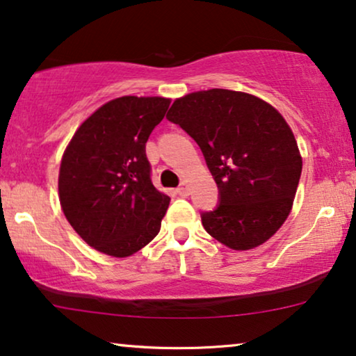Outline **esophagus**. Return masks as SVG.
Returning a JSON list of instances; mask_svg holds the SVG:
<instances>
[{
	"label": "esophagus",
	"instance_id": "34e87169",
	"mask_svg": "<svg viewBox=\"0 0 356 356\" xmlns=\"http://www.w3.org/2000/svg\"><path fill=\"white\" fill-rule=\"evenodd\" d=\"M177 193L181 197H188L189 196V184L188 183H181V186L177 188Z\"/></svg>",
	"mask_w": 356,
	"mask_h": 356
}]
</instances>
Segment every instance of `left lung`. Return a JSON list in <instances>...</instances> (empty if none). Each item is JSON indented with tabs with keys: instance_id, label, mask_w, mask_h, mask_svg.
<instances>
[{
	"instance_id": "8db88e82",
	"label": "left lung",
	"mask_w": 356,
	"mask_h": 356,
	"mask_svg": "<svg viewBox=\"0 0 356 356\" xmlns=\"http://www.w3.org/2000/svg\"><path fill=\"white\" fill-rule=\"evenodd\" d=\"M167 120L196 140L217 183L218 204L201 213L209 235L238 251L269 240L289 217L303 165L279 111L245 92L211 89L175 100Z\"/></svg>"
}]
</instances>
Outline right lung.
<instances>
[{
	"instance_id": "add662e5",
	"label": "right lung",
	"mask_w": 356,
	"mask_h": 356,
	"mask_svg": "<svg viewBox=\"0 0 356 356\" xmlns=\"http://www.w3.org/2000/svg\"><path fill=\"white\" fill-rule=\"evenodd\" d=\"M168 105L162 97L111 100L79 126L63 155V212L100 252L131 256L160 232L170 197L152 184L145 143Z\"/></svg>"
}]
</instances>
